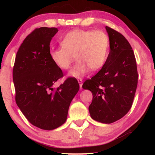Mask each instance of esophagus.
Wrapping results in <instances>:
<instances>
[{"label":"esophagus","instance_id":"esophagus-1","mask_svg":"<svg viewBox=\"0 0 155 155\" xmlns=\"http://www.w3.org/2000/svg\"><path fill=\"white\" fill-rule=\"evenodd\" d=\"M78 83H79L80 88H81V89L82 86H83V79H82V78H79V79L78 80Z\"/></svg>","mask_w":155,"mask_h":155}]
</instances>
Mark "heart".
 <instances>
[{"mask_svg": "<svg viewBox=\"0 0 155 155\" xmlns=\"http://www.w3.org/2000/svg\"><path fill=\"white\" fill-rule=\"evenodd\" d=\"M62 47L50 51L54 63L62 70H67L74 61H77L69 75L81 78L89 68L96 71L104 64L110 47L108 36L103 31L74 29L66 35L60 42Z\"/></svg>", "mask_w": 155, "mask_h": 155, "instance_id": "heart-1", "label": "heart"}]
</instances>
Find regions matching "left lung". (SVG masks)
Masks as SVG:
<instances>
[{
    "mask_svg": "<svg viewBox=\"0 0 155 155\" xmlns=\"http://www.w3.org/2000/svg\"><path fill=\"white\" fill-rule=\"evenodd\" d=\"M110 52L101 70L83 88L91 91L93 101L88 107L91 118L110 124L123 118L133 103L137 83V62L129 42L120 32L106 27Z\"/></svg>",
    "mask_w": 155,
    "mask_h": 155,
    "instance_id": "8db88e82",
    "label": "left lung"
}]
</instances>
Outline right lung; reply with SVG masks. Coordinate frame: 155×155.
I'll list each match as a JSON object with an SVG mask.
<instances>
[{"mask_svg": "<svg viewBox=\"0 0 155 155\" xmlns=\"http://www.w3.org/2000/svg\"><path fill=\"white\" fill-rule=\"evenodd\" d=\"M57 28L35 29L16 52L12 77L15 101L30 123L43 130H53L67 120L72 100L79 84L68 78L57 88L52 86L63 77L50 57V43Z\"/></svg>", "mask_w": 155, "mask_h": 155, "instance_id": "right-lung-1", "label": "right lung"}]
</instances>
